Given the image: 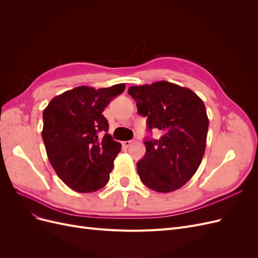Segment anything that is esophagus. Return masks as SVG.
<instances>
[{
  "instance_id": "obj_1",
  "label": "esophagus",
  "mask_w": 258,
  "mask_h": 258,
  "mask_svg": "<svg viewBox=\"0 0 258 258\" xmlns=\"http://www.w3.org/2000/svg\"><path fill=\"white\" fill-rule=\"evenodd\" d=\"M131 144H132L131 141H123V142H122V146H123L124 148H128Z\"/></svg>"
}]
</instances>
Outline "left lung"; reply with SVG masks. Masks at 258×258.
<instances>
[{"mask_svg": "<svg viewBox=\"0 0 258 258\" xmlns=\"http://www.w3.org/2000/svg\"><path fill=\"white\" fill-rule=\"evenodd\" d=\"M128 93L139 114L147 117L148 130L162 134L159 140L144 142L145 156L137 163L140 178L158 192L181 188L205 155L209 118L204 101L192 90L166 81L132 86Z\"/></svg>", "mask_w": 258, "mask_h": 258, "instance_id": "left-lung-1", "label": "left lung"}]
</instances>
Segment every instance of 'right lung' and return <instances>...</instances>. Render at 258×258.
Instances as JSON below:
<instances>
[{"label": "right lung", "mask_w": 258, "mask_h": 258, "mask_svg": "<svg viewBox=\"0 0 258 258\" xmlns=\"http://www.w3.org/2000/svg\"><path fill=\"white\" fill-rule=\"evenodd\" d=\"M124 87L79 86L54 97L43 112L42 138L50 165L77 192L97 191L110 179L121 144L106 134L108 122L102 113Z\"/></svg>", "instance_id": "right-lung-1"}]
</instances>
